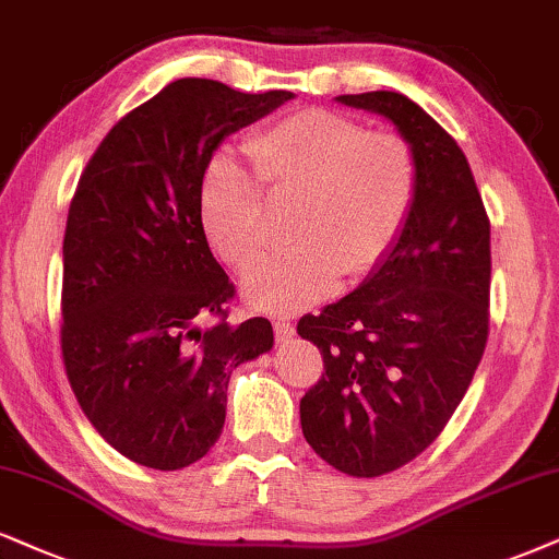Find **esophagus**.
<instances>
[{
	"instance_id": "obj_1",
	"label": "esophagus",
	"mask_w": 559,
	"mask_h": 559,
	"mask_svg": "<svg viewBox=\"0 0 559 559\" xmlns=\"http://www.w3.org/2000/svg\"><path fill=\"white\" fill-rule=\"evenodd\" d=\"M273 330H275V341L278 343H286L294 337V322L288 320V317H278V320H273Z\"/></svg>"
}]
</instances>
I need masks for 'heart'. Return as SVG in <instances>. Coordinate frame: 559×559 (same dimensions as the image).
Instances as JSON below:
<instances>
[{"instance_id":"heart-1","label":"heart","mask_w":559,"mask_h":559,"mask_svg":"<svg viewBox=\"0 0 559 559\" xmlns=\"http://www.w3.org/2000/svg\"><path fill=\"white\" fill-rule=\"evenodd\" d=\"M252 169L218 152L201 178V222L224 263L245 271L267 247L265 195H296L284 252L245 275V299L265 309L307 307L371 273L405 231L420 169L407 139L366 131L343 112L304 108L247 139Z\"/></svg>"}]
</instances>
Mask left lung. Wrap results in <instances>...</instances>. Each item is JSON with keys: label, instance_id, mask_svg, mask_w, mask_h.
I'll list each match as a JSON object with an SVG mask.
<instances>
[{"label": "left lung", "instance_id": "1", "mask_svg": "<svg viewBox=\"0 0 559 559\" xmlns=\"http://www.w3.org/2000/svg\"><path fill=\"white\" fill-rule=\"evenodd\" d=\"M384 116L418 157V201L369 278L296 332L322 353L301 430L324 462L379 477L413 462L469 390L490 332V218L459 144L400 92L341 95Z\"/></svg>", "mask_w": 559, "mask_h": 559}]
</instances>
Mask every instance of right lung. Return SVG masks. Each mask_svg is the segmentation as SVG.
Wrapping results in <instances>:
<instances>
[{
    "mask_svg": "<svg viewBox=\"0 0 559 559\" xmlns=\"http://www.w3.org/2000/svg\"><path fill=\"white\" fill-rule=\"evenodd\" d=\"M292 97L169 82L84 167L63 235L61 353L82 413L131 462L173 472L206 456L231 371L273 348L265 317L227 320L235 286L198 198L216 146ZM209 313L219 322L201 331Z\"/></svg>",
    "mask_w": 559,
    "mask_h": 559,
    "instance_id": "1",
    "label": "right lung"
}]
</instances>
